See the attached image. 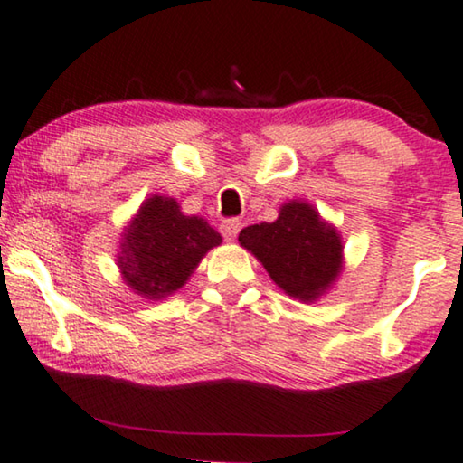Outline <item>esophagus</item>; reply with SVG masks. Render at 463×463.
<instances>
[{"instance_id":"obj_1","label":"esophagus","mask_w":463,"mask_h":463,"mask_svg":"<svg viewBox=\"0 0 463 463\" xmlns=\"http://www.w3.org/2000/svg\"><path fill=\"white\" fill-rule=\"evenodd\" d=\"M241 220H237V218H229V220H224L222 224H220V232H222V237L226 239V241H234L237 239V234H239V231H241Z\"/></svg>"}]
</instances>
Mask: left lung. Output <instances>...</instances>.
<instances>
[{
  "label": "left lung",
  "mask_w": 463,
  "mask_h": 463,
  "mask_svg": "<svg viewBox=\"0 0 463 463\" xmlns=\"http://www.w3.org/2000/svg\"><path fill=\"white\" fill-rule=\"evenodd\" d=\"M239 243L264 264L282 291L301 301H314L341 272L339 234L309 203L282 205L279 220L247 226Z\"/></svg>",
  "instance_id": "8db88e82"
}]
</instances>
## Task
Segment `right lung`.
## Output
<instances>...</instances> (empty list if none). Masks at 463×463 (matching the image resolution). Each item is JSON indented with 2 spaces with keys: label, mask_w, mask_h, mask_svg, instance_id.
<instances>
[{
  "label": "right lung",
  "mask_w": 463,
  "mask_h": 463,
  "mask_svg": "<svg viewBox=\"0 0 463 463\" xmlns=\"http://www.w3.org/2000/svg\"><path fill=\"white\" fill-rule=\"evenodd\" d=\"M220 241V232L203 218L184 216L175 199L156 195L122 234L118 266L130 288L147 299H162L184 285Z\"/></svg>",
  "instance_id": "obj_1"
}]
</instances>
